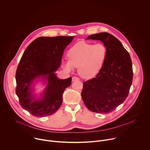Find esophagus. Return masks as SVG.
Returning <instances> with one entry per match:
<instances>
[{"label": "esophagus", "mask_w": 150, "mask_h": 150, "mask_svg": "<svg viewBox=\"0 0 150 150\" xmlns=\"http://www.w3.org/2000/svg\"><path fill=\"white\" fill-rule=\"evenodd\" d=\"M77 80H79V79L78 77H73L72 78V81H77Z\"/></svg>", "instance_id": "1"}]
</instances>
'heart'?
I'll use <instances>...</instances> for the list:
<instances>
[{
    "label": "heart",
    "mask_w": 150,
    "mask_h": 150,
    "mask_svg": "<svg viewBox=\"0 0 150 150\" xmlns=\"http://www.w3.org/2000/svg\"><path fill=\"white\" fill-rule=\"evenodd\" d=\"M69 59L63 60L62 67L71 71L77 67L79 74L84 79L95 76L103 67L107 56V49L103 43L92 44L79 42L68 51Z\"/></svg>",
    "instance_id": "heart-1"
}]
</instances>
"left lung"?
Masks as SVG:
<instances>
[{"label":"left lung","instance_id":"obj_1","mask_svg":"<svg viewBox=\"0 0 150 150\" xmlns=\"http://www.w3.org/2000/svg\"><path fill=\"white\" fill-rule=\"evenodd\" d=\"M87 39L101 40L107 49V56L96 77L83 83L81 95L89 110L107 114L128 95L133 77L131 59L120 40L108 33L91 35Z\"/></svg>","mask_w":150,"mask_h":150}]
</instances>
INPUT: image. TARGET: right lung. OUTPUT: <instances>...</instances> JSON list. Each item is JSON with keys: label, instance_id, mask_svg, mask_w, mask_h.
<instances>
[{"label": "right lung", "instance_id": "obj_1", "mask_svg": "<svg viewBox=\"0 0 150 150\" xmlns=\"http://www.w3.org/2000/svg\"><path fill=\"white\" fill-rule=\"evenodd\" d=\"M74 36L40 37L26 49L16 72V93L21 107L32 115L46 117L60 108L64 90L71 84V77L59 79L54 72L60 66L63 52ZM38 77L48 81L41 98L32 95L31 85Z\"/></svg>", "mask_w": 150, "mask_h": 150}]
</instances>
